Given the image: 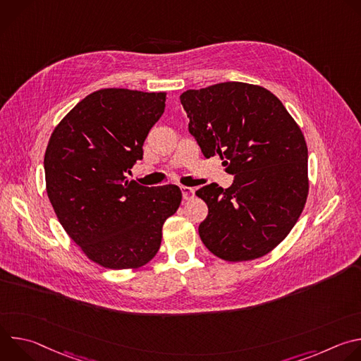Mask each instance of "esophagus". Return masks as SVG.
Returning a JSON list of instances; mask_svg holds the SVG:
<instances>
[{"label": "esophagus", "mask_w": 361, "mask_h": 361, "mask_svg": "<svg viewBox=\"0 0 361 361\" xmlns=\"http://www.w3.org/2000/svg\"><path fill=\"white\" fill-rule=\"evenodd\" d=\"M181 192H183V198L185 200V201H188V200H191L192 197H194V194H195V191H194V188H191V187H181Z\"/></svg>", "instance_id": "obj_1"}]
</instances>
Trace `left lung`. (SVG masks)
Masks as SVG:
<instances>
[{
  "mask_svg": "<svg viewBox=\"0 0 361 361\" xmlns=\"http://www.w3.org/2000/svg\"><path fill=\"white\" fill-rule=\"evenodd\" d=\"M188 131L204 157L220 156L234 183L195 191L209 216L198 234L226 262H248L274 250L297 223L308 195L304 135L283 102L247 82H220L180 95Z\"/></svg>",
  "mask_w": 361,
  "mask_h": 361,
  "instance_id": "obj_1",
  "label": "left lung"
}]
</instances>
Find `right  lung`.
<instances>
[{"label":"right lung","mask_w":361,"mask_h":361,"mask_svg":"<svg viewBox=\"0 0 361 361\" xmlns=\"http://www.w3.org/2000/svg\"><path fill=\"white\" fill-rule=\"evenodd\" d=\"M166 92L102 88L81 99L49 137L45 187L66 233L101 267L138 269L161 245L181 204L177 185L144 187L126 173L164 113Z\"/></svg>","instance_id":"obj_1"}]
</instances>
